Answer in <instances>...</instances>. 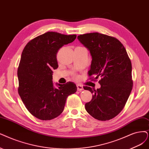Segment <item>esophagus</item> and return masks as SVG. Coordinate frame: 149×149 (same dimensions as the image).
Here are the masks:
<instances>
[{
    "label": "esophagus",
    "mask_w": 149,
    "mask_h": 149,
    "mask_svg": "<svg viewBox=\"0 0 149 149\" xmlns=\"http://www.w3.org/2000/svg\"><path fill=\"white\" fill-rule=\"evenodd\" d=\"M77 90L78 91H82L84 90V87L81 85H77Z\"/></svg>",
    "instance_id": "obj_1"
}]
</instances>
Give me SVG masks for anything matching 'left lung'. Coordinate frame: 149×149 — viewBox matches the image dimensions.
I'll return each instance as SVG.
<instances>
[{"mask_svg": "<svg viewBox=\"0 0 149 149\" xmlns=\"http://www.w3.org/2000/svg\"><path fill=\"white\" fill-rule=\"evenodd\" d=\"M88 49L92 57L89 77L101 78L100 88H84L93 93L85 104L90 115L98 120H109L122 111L133 88L131 60L123 44L117 38L100 34L88 33L77 37Z\"/></svg>", "mask_w": 149, "mask_h": 149, "instance_id": "left-lung-1", "label": "left lung"}]
</instances>
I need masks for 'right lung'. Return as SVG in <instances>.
I'll list each match as a JSON object with an SVG mask.
<instances>
[{
  "mask_svg": "<svg viewBox=\"0 0 149 149\" xmlns=\"http://www.w3.org/2000/svg\"><path fill=\"white\" fill-rule=\"evenodd\" d=\"M77 36L47 32L33 38L25 46L18 69V93L28 111L42 120L58 117L67 97L77 91L76 85L69 81L53 84V70L58 68L59 49L74 41Z\"/></svg>",
  "mask_w": 149,
  "mask_h": 149,
  "instance_id": "right-lung-1",
  "label": "right lung"
}]
</instances>
